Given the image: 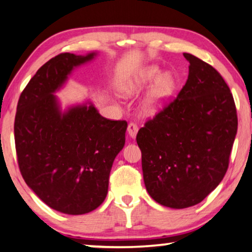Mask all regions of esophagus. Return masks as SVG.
<instances>
[{
    "mask_svg": "<svg viewBox=\"0 0 252 252\" xmlns=\"http://www.w3.org/2000/svg\"><path fill=\"white\" fill-rule=\"evenodd\" d=\"M138 126L136 125V123H129V126H127V133H129V136L131 138H134L137 136V132H138Z\"/></svg>",
    "mask_w": 252,
    "mask_h": 252,
    "instance_id": "34e87169",
    "label": "esophagus"
}]
</instances>
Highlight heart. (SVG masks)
I'll return each instance as SVG.
<instances>
[{"instance_id":"heart-1","label":"heart","mask_w":252,"mask_h":252,"mask_svg":"<svg viewBox=\"0 0 252 252\" xmlns=\"http://www.w3.org/2000/svg\"><path fill=\"white\" fill-rule=\"evenodd\" d=\"M160 73L161 69L158 66H147L140 69L136 75L123 81L121 87H120L121 94L123 95H126V97H130V95H136L137 94H139L148 84L155 81L153 86L145 94L140 105L141 112L147 116H152L160 112L166 102L169 101L173 91H175L176 82L171 74L163 73L160 76Z\"/></svg>"}]
</instances>
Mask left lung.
<instances>
[{
  "mask_svg": "<svg viewBox=\"0 0 252 252\" xmlns=\"http://www.w3.org/2000/svg\"><path fill=\"white\" fill-rule=\"evenodd\" d=\"M184 57L185 86L136 138L148 194L173 209L200 203L219 185L237 131L235 102L220 74L195 56Z\"/></svg>",
  "mask_w": 252,
  "mask_h": 252,
  "instance_id": "left-lung-1",
  "label": "left lung"
}]
</instances>
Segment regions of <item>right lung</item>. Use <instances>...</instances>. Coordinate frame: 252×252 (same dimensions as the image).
I'll return each mask as SVG.
<instances>
[{"instance_id": "right-lung-1", "label": "right lung", "mask_w": 252, "mask_h": 252, "mask_svg": "<svg viewBox=\"0 0 252 252\" xmlns=\"http://www.w3.org/2000/svg\"><path fill=\"white\" fill-rule=\"evenodd\" d=\"M95 55L54 57L32 77L17 106L21 176L45 204L67 215L88 214L104 202L113 162L126 143V121L102 118L91 102L62 112L54 94Z\"/></svg>"}]
</instances>
